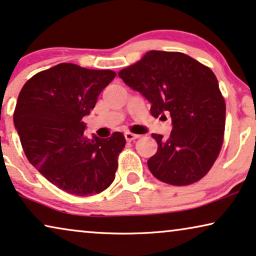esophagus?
Instances as JSON below:
<instances>
[{"label": "esophagus", "mask_w": 256, "mask_h": 256, "mask_svg": "<svg viewBox=\"0 0 256 256\" xmlns=\"http://www.w3.org/2000/svg\"><path fill=\"white\" fill-rule=\"evenodd\" d=\"M125 139L128 142H132V140H136V139H138L140 136L139 134H131V132H125Z\"/></svg>", "instance_id": "obj_1"}]
</instances>
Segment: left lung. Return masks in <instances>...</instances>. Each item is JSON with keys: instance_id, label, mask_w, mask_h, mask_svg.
Returning a JSON list of instances; mask_svg holds the SVG:
<instances>
[{"instance_id": "obj_1", "label": "left lung", "mask_w": 256, "mask_h": 256, "mask_svg": "<svg viewBox=\"0 0 256 256\" xmlns=\"http://www.w3.org/2000/svg\"><path fill=\"white\" fill-rule=\"evenodd\" d=\"M118 76L151 103L153 117L170 114L172 118L168 139L152 134L158 142V151L148 160L152 174L174 186L204 178L220 153L226 122V104L213 71L182 52L152 50Z\"/></svg>"}]
</instances>
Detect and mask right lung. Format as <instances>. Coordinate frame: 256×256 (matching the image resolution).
Listing matches in <instances>:
<instances>
[{
	"mask_svg": "<svg viewBox=\"0 0 256 256\" xmlns=\"http://www.w3.org/2000/svg\"><path fill=\"white\" fill-rule=\"evenodd\" d=\"M116 77L112 70L60 63L23 85L14 125L30 164L51 184L78 196L98 194L114 180L124 134L88 139L84 116Z\"/></svg>",
	"mask_w": 256,
	"mask_h": 256,
	"instance_id": "add662e5",
	"label": "right lung"
}]
</instances>
